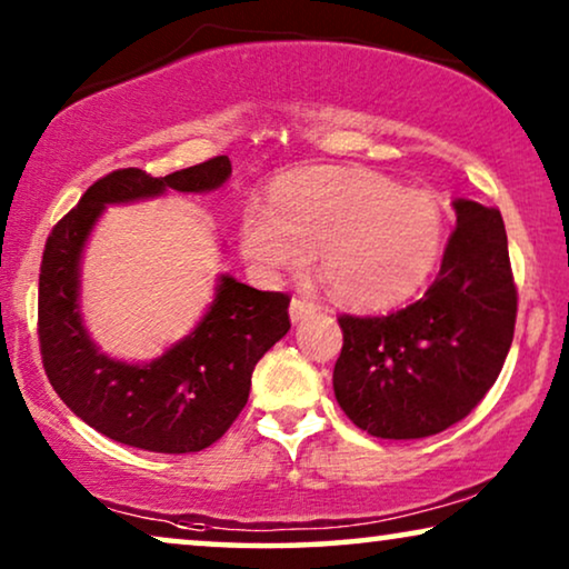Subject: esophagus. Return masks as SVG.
I'll use <instances>...</instances> for the list:
<instances>
[{"label":"esophagus","mask_w":569,"mask_h":569,"mask_svg":"<svg viewBox=\"0 0 569 569\" xmlns=\"http://www.w3.org/2000/svg\"><path fill=\"white\" fill-rule=\"evenodd\" d=\"M316 306L313 302H308V300H302V298H292V302H290V318L295 323L298 321H302V318H308L310 313H316Z\"/></svg>","instance_id":"esophagus-1"}]
</instances>
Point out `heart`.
<instances>
[{
    "instance_id": "1",
    "label": "heart",
    "mask_w": 569,
    "mask_h": 569,
    "mask_svg": "<svg viewBox=\"0 0 569 569\" xmlns=\"http://www.w3.org/2000/svg\"><path fill=\"white\" fill-rule=\"evenodd\" d=\"M246 259L263 277L308 267L355 308H388L415 295L442 248V214L432 197L401 191L362 168H318L282 178L269 207L246 209Z\"/></svg>"
}]
</instances>
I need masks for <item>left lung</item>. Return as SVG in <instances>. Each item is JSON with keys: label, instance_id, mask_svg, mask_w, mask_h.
Returning <instances> with one entry per match:
<instances>
[{"label": "left lung", "instance_id": "1", "mask_svg": "<svg viewBox=\"0 0 569 569\" xmlns=\"http://www.w3.org/2000/svg\"><path fill=\"white\" fill-rule=\"evenodd\" d=\"M438 277L388 316H339L333 393L372 438H430L461 422L500 376L518 290L500 209L458 199Z\"/></svg>", "mask_w": 569, "mask_h": 569}]
</instances>
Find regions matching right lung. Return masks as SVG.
<instances>
[{"instance_id":"obj_1","label":"right lung","mask_w":569,"mask_h":569,"mask_svg":"<svg viewBox=\"0 0 569 569\" xmlns=\"http://www.w3.org/2000/svg\"><path fill=\"white\" fill-rule=\"evenodd\" d=\"M232 173L228 154L154 178L121 168L98 178L53 224L38 277V341L46 376L82 422L123 446L197 453L243 411L256 362L290 331V295L253 290L222 274L214 302L189 337L147 365L113 360L80 318V259L106 204L173 191H212Z\"/></svg>"}]
</instances>
